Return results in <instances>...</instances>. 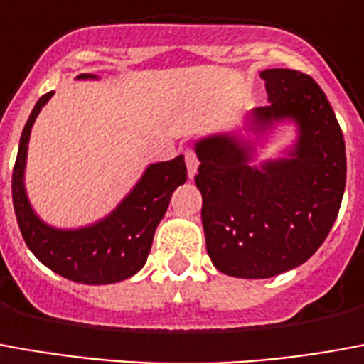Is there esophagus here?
<instances>
[{
	"label": "esophagus",
	"mask_w": 364,
	"mask_h": 364,
	"mask_svg": "<svg viewBox=\"0 0 364 364\" xmlns=\"http://www.w3.org/2000/svg\"><path fill=\"white\" fill-rule=\"evenodd\" d=\"M183 154H185V161H187V171H189V177L196 173V169H198V158H196V152L193 148H185L183 150Z\"/></svg>",
	"instance_id": "1"
}]
</instances>
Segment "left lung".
Listing matches in <instances>:
<instances>
[{"instance_id":"obj_1","label":"left lung","mask_w":364,"mask_h":364,"mask_svg":"<svg viewBox=\"0 0 364 364\" xmlns=\"http://www.w3.org/2000/svg\"><path fill=\"white\" fill-rule=\"evenodd\" d=\"M268 106L258 127L293 117L301 127L289 160L250 168V146L231 136L196 144L195 183L203 193L206 250L233 278H272L297 268L324 243L346 189V142L330 102L314 80L295 69H266Z\"/></svg>"}]
</instances>
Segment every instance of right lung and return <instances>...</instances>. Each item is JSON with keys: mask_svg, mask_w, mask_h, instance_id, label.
Instances as JSON below:
<instances>
[{"mask_svg": "<svg viewBox=\"0 0 364 364\" xmlns=\"http://www.w3.org/2000/svg\"><path fill=\"white\" fill-rule=\"evenodd\" d=\"M52 94H44L32 109L21 134L13 168V206L24 243L42 264L77 284L102 285L131 278L146 262L154 231L168 210L173 191L187 181L185 158L177 156L150 166L119 208L96 225L77 231L53 230L32 212L23 183L31 129Z\"/></svg>", "mask_w": 364, "mask_h": 364, "instance_id": "add662e5", "label": "right lung"}]
</instances>
